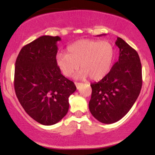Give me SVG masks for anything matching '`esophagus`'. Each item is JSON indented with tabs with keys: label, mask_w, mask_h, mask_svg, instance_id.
Segmentation results:
<instances>
[{
	"label": "esophagus",
	"mask_w": 155,
	"mask_h": 155,
	"mask_svg": "<svg viewBox=\"0 0 155 155\" xmlns=\"http://www.w3.org/2000/svg\"><path fill=\"white\" fill-rule=\"evenodd\" d=\"M80 84H81V83H79V82H75V85L76 86V87H77V89H79V86H80Z\"/></svg>",
	"instance_id": "esophagus-1"
}]
</instances>
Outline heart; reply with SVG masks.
Returning a JSON list of instances; mask_svg holds the SVG:
<instances>
[{"label":"heart","mask_w":155,"mask_h":155,"mask_svg":"<svg viewBox=\"0 0 155 155\" xmlns=\"http://www.w3.org/2000/svg\"><path fill=\"white\" fill-rule=\"evenodd\" d=\"M115 49L108 41L81 39L69 45L66 54L58 53L56 63L64 76L69 77L80 67L77 77L100 80L109 72L114 60Z\"/></svg>","instance_id":"b5f03b06"}]
</instances>
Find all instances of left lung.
I'll list each match as a JSON object with an SVG mask.
<instances>
[{
    "label": "left lung",
    "instance_id": "obj_1",
    "mask_svg": "<svg viewBox=\"0 0 155 155\" xmlns=\"http://www.w3.org/2000/svg\"><path fill=\"white\" fill-rule=\"evenodd\" d=\"M119 60L105 77L91 84L90 111L96 120L112 124L125 116L139 95L142 87V69L137 51L121 38Z\"/></svg>",
    "mask_w": 155,
    "mask_h": 155
}]
</instances>
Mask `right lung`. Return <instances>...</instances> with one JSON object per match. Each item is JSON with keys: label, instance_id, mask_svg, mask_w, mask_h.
<instances>
[{"label": "right lung", "instance_id": "1", "mask_svg": "<svg viewBox=\"0 0 155 155\" xmlns=\"http://www.w3.org/2000/svg\"><path fill=\"white\" fill-rule=\"evenodd\" d=\"M59 36L43 35L27 44L15 63V90L31 118L44 125L58 123L68 111L69 96L76 87L56 63Z\"/></svg>", "mask_w": 155, "mask_h": 155}]
</instances>
